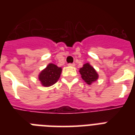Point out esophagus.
Wrapping results in <instances>:
<instances>
[{"label":"esophagus","mask_w":135,"mask_h":135,"mask_svg":"<svg viewBox=\"0 0 135 135\" xmlns=\"http://www.w3.org/2000/svg\"><path fill=\"white\" fill-rule=\"evenodd\" d=\"M68 66H75V64L74 63L69 64H68Z\"/></svg>","instance_id":"1"}]
</instances>
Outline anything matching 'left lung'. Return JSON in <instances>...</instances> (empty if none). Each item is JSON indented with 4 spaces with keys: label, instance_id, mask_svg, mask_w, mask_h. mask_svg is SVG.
Masks as SVG:
<instances>
[{
    "label": "left lung",
    "instance_id": "left-lung-1",
    "mask_svg": "<svg viewBox=\"0 0 135 135\" xmlns=\"http://www.w3.org/2000/svg\"><path fill=\"white\" fill-rule=\"evenodd\" d=\"M81 78L88 85H92V83L97 80L99 78V75L96 70L94 69L93 66L90 65L89 63L83 64L82 68L79 70Z\"/></svg>",
    "mask_w": 135,
    "mask_h": 135
}]
</instances>
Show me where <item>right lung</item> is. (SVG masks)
I'll return each mask as SVG.
<instances>
[{
  "label": "right lung",
  "instance_id": "1",
  "mask_svg": "<svg viewBox=\"0 0 135 135\" xmlns=\"http://www.w3.org/2000/svg\"><path fill=\"white\" fill-rule=\"evenodd\" d=\"M61 71V67H58L54 64H49L38 75V79L41 85L44 87L53 85L59 80Z\"/></svg>",
  "mask_w": 135,
  "mask_h": 135
}]
</instances>
